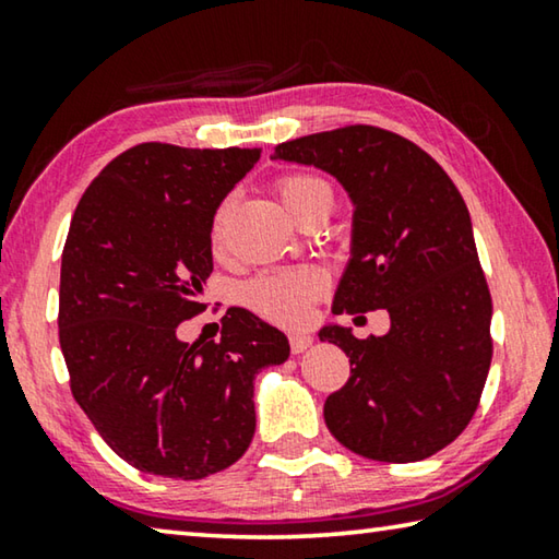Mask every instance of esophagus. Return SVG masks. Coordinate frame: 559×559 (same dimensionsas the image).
Returning a JSON list of instances; mask_svg holds the SVG:
<instances>
[{
	"label": "esophagus",
	"instance_id": "34e87169",
	"mask_svg": "<svg viewBox=\"0 0 559 559\" xmlns=\"http://www.w3.org/2000/svg\"><path fill=\"white\" fill-rule=\"evenodd\" d=\"M288 343H290V353H294V356H298V353H304V350L311 348L313 338H311V335H306V333H290L288 335Z\"/></svg>",
	"mask_w": 559,
	"mask_h": 559
}]
</instances>
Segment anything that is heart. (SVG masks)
<instances>
[{
  "mask_svg": "<svg viewBox=\"0 0 559 559\" xmlns=\"http://www.w3.org/2000/svg\"><path fill=\"white\" fill-rule=\"evenodd\" d=\"M276 193L290 216H298L308 203L316 199H325L333 203V191L323 179L308 174H286L276 181ZM228 211H231V199L221 203L218 211L211 221V248L221 253L224 248V228ZM328 288V273L318 265H296V269L265 271L261 276L246 283L243 304L273 323L294 325L308 316L318 296H323Z\"/></svg>",
  "mask_w": 559,
  "mask_h": 559,
  "instance_id": "b5f03b06",
  "label": "heart"
}]
</instances>
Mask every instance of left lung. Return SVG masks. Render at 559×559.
Returning <instances> with one entry per match:
<instances>
[{"label":"left lung","mask_w":559,"mask_h":559,"mask_svg":"<svg viewBox=\"0 0 559 559\" xmlns=\"http://www.w3.org/2000/svg\"><path fill=\"white\" fill-rule=\"evenodd\" d=\"M273 158L333 174L356 206L333 313H391V331L366 341L321 331L350 358L323 405L328 430L380 463L436 455L473 420L492 360V298L463 197L418 144L368 123L286 141Z\"/></svg>","instance_id":"8db88e82"}]
</instances>
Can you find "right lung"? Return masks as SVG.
<instances>
[{
    "mask_svg": "<svg viewBox=\"0 0 559 559\" xmlns=\"http://www.w3.org/2000/svg\"><path fill=\"white\" fill-rule=\"evenodd\" d=\"M261 148L131 146L88 183L61 253L59 345L74 401L136 471L181 480L251 445L253 378L288 358L261 318L228 308L221 341L183 343L214 271L211 221Z\"/></svg>",
    "mask_w": 559,
    "mask_h": 559,
    "instance_id": "add662e5",
    "label": "right lung"
}]
</instances>
